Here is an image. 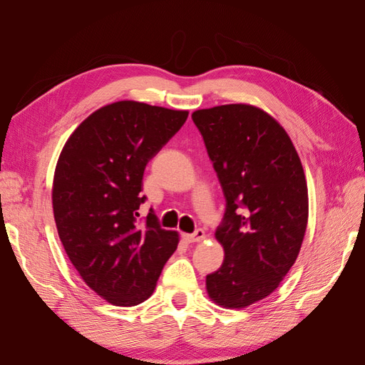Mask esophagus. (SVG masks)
Returning <instances> with one entry per match:
<instances>
[{"label":"esophagus","instance_id":"34e87169","mask_svg":"<svg viewBox=\"0 0 365 365\" xmlns=\"http://www.w3.org/2000/svg\"><path fill=\"white\" fill-rule=\"evenodd\" d=\"M205 237V233L202 230H196L192 235H182V239L187 244H193V242H201Z\"/></svg>","mask_w":365,"mask_h":365}]
</instances>
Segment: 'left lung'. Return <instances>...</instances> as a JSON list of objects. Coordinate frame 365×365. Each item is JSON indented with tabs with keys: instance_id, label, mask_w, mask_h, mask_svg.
I'll return each instance as SVG.
<instances>
[{
	"instance_id": "left-lung-1",
	"label": "left lung",
	"mask_w": 365,
	"mask_h": 365,
	"mask_svg": "<svg viewBox=\"0 0 365 365\" xmlns=\"http://www.w3.org/2000/svg\"><path fill=\"white\" fill-rule=\"evenodd\" d=\"M227 201L215 237L222 267L205 279L212 302L244 309L279 288L300 252L309 197L300 157L263 109L231 103L192 114Z\"/></svg>"
}]
</instances>
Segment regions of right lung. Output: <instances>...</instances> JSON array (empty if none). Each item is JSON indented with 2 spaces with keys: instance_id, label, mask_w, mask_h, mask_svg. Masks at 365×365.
Returning <instances> with one entry per match:
<instances>
[{
  "instance_id": "add662e5",
  "label": "right lung",
  "mask_w": 365,
  "mask_h": 365,
  "mask_svg": "<svg viewBox=\"0 0 365 365\" xmlns=\"http://www.w3.org/2000/svg\"><path fill=\"white\" fill-rule=\"evenodd\" d=\"M189 111L121 101L88 115L65 143L53 178V215L82 280L108 303L137 306L152 295L178 233L150 213L137 224L146 164Z\"/></svg>"
}]
</instances>
